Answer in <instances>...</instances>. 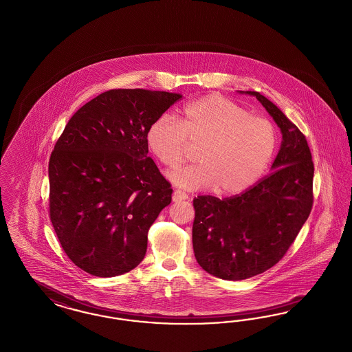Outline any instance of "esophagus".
Instances as JSON below:
<instances>
[{
    "label": "esophagus",
    "instance_id": "1",
    "mask_svg": "<svg viewBox=\"0 0 352 352\" xmlns=\"http://www.w3.org/2000/svg\"><path fill=\"white\" fill-rule=\"evenodd\" d=\"M187 199H188V195L186 194V192H183L181 190H175V191L173 192V201H175V203L182 201V200H187Z\"/></svg>",
    "mask_w": 352,
    "mask_h": 352
}]
</instances>
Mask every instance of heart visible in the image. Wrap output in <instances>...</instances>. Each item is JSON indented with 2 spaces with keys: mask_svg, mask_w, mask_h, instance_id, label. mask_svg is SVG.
<instances>
[{
  "mask_svg": "<svg viewBox=\"0 0 352 352\" xmlns=\"http://www.w3.org/2000/svg\"><path fill=\"white\" fill-rule=\"evenodd\" d=\"M146 142L169 169L199 146L197 164L175 170L170 179L184 188L212 187L219 195H235L251 187L273 157L278 133L272 122L252 116L226 97L197 98L184 105L179 121L162 116L149 127Z\"/></svg>",
  "mask_w": 352,
  "mask_h": 352,
  "instance_id": "heart-1",
  "label": "heart"
}]
</instances>
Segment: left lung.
I'll return each instance as SVG.
<instances>
[{"label":"left lung","mask_w":352,"mask_h":352,"mask_svg":"<svg viewBox=\"0 0 352 352\" xmlns=\"http://www.w3.org/2000/svg\"><path fill=\"white\" fill-rule=\"evenodd\" d=\"M245 94L273 117L283 140L273 171L242 194L194 199L195 257L209 274L228 280L250 278L276 265L314 206L315 166L304 133L267 97Z\"/></svg>","instance_id":"8db88e82"}]
</instances>
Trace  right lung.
Masks as SVG:
<instances>
[{
	"label": "right lung",
	"mask_w": 352,
	"mask_h": 352,
	"mask_svg": "<svg viewBox=\"0 0 352 352\" xmlns=\"http://www.w3.org/2000/svg\"><path fill=\"white\" fill-rule=\"evenodd\" d=\"M182 95L109 89L67 122L49 158V216L65 254L96 277L138 267L171 184L148 157L146 133Z\"/></svg>",
	"instance_id": "1"
}]
</instances>
